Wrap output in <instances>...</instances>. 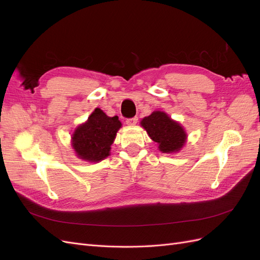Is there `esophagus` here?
I'll return each mask as SVG.
<instances>
[{
	"instance_id": "esophagus-1",
	"label": "esophagus",
	"mask_w": 260,
	"mask_h": 260,
	"mask_svg": "<svg viewBox=\"0 0 260 260\" xmlns=\"http://www.w3.org/2000/svg\"><path fill=\"white\" fill-rule=\"evenodd\" d=\"M138 122V117H133V118H129V119L125 120V123L128 125H136Z\"/></svg>"
}]
</instances>
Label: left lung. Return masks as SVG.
Segmentation results:
<instances>
[{
    "instance_id": "1",
    "label": "left lung",
    "mask_w": 260,
    "mask_h": 260,
    "mask_svg": "<svg viewBox=\"0 0 260 260\" xmlns=\"http://www.w3.org/2000/svg\"><path fill=\"white\" fill-rule=\"evenodd\" d=\"M148 137L158 144L161 153H178L186 143L187 135L180 122L171 119L167 113L155 111L140 122Z\"/></svg>"
}]
</instances>
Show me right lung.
Returning a JSON list of instances; mask_svg holds the SVG:
<instances>
[{
    "mask_svg": "<svg viewBox=\"0 0 260 260\" xmlns=\"http://www.w3.org/2000/svg\"><path fill=\"white\" fill-rule=\"evenodd\" d=\"M118 117H108L96 107L88 120L79 124L72 136V146L79 159L99 162L111 155V146L121 128Z\"/></svg>",
    "mask_w": 260,
    "mask_h": 260,
    "instance_id": "obj_1",
    "label": "right lung"
}]
</instances>
